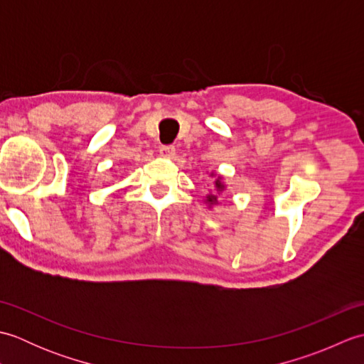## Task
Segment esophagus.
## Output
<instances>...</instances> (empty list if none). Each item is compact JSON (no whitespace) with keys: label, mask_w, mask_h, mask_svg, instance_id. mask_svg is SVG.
Instances as JSON below:
<instances>
[{"label":"esophagus","mask_w":364,"mask_h":364,"mask_svg":"<svg viewBox=\"0 0 364 364\" xmlns=\"http://www.w3.org/2000/svg\"><path fill=\"white\" fill-rule=\"evenodd\" d=\"M159 153L162 154V156H173L175 154V146L173 145H162L159 149Z\"/></svg>","instance_id":"obj_1"}]
</instances>
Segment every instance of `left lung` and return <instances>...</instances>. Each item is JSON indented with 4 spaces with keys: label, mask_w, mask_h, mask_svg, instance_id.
Masks as SVG:
<instances>
[{
    "label": "left lung",
    "mask_w": 364,
    "mask_h": 364,
    "mask_svg": "<svg viewBox=\"0 0 364 364\" xmlns=\"http://www.w3.org/2000/svg\"><path fill=\"white\" fill-rule=\"evenodd\" d=\"M214 188H215V191H218V192H222L223 189H225V186H223V183L220 181V176L218 178V180H215V183H214ZM206 203H210V205L218 203V197H215L214 194H210V196L206 197Z\"/></svg>",
    "instance_id": "obj_1"
}]
</instances>
